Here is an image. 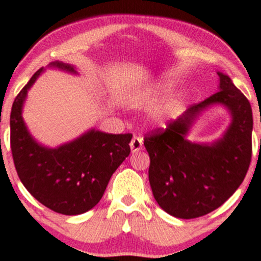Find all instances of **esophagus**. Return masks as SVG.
<instances>
[{
  "label": "esophagus",
  "mask_w": 261,
  "mask_h": 261,
  "mask_svg": "<svg viewBox=\"0 0 261 261\" xmlns=\"http://www.w3.org/2000/svg\"><path fill=\"white\" fill-rule=\"evenodd\" d=\"M142 145H143L142 139H141L140 136H134V139L131 140V142H130L131 151L133 152L140 151V149H142Z\"/></svg>",
  "instance_id": "obj_1"
}]
</instances>
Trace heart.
Segmentation results:
<instances>
[{"label":"heart","instance_id":"heart-1","mask_svg":"<svg viewBox=\"0 0 261 261\" xmlns=\"http://www.w3.org/2000/svg\"><path fill=\"white\" fill-rule=\"evenodd\" d=\"M164 91H166V89H164V88H161L160 91H158V94H161V93H162V92H164Z\"/></svg>","mask_w":261,"mask_h":261}]
</instances>
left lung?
<instances>
[{"mask_svg":"<svg viewBox=\"0 0 261 261\" xmlns=\"http://www.w3.org/2000/svg\"><path fill=\"white\" fill-rule=\"evenodd\" d=\"M220 91L194 104L166 128L145 135L149 155L148 179L155 201L167 214L190 220L220 207L244 180L251 161L253 114L247 97L226 74L218 72ZM232 113L231 126L214 145L184 139L191 122L212 103Z\"/></svg>","mask_w":261,"mask_h":261,"instance_id":"obj_1","label":"left lung"}]
</instances>
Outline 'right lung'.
I'll return each mask as SVG.
<instances>
[{"instance_id":"right-lung-1","label":"right lung","mask_w":261,"mask_h":261,"mask_svg":"<svg viewBox=\"0 0 261 261\" xmlns=\"http://www.w3.org/2000/svg\"><path fill=\"white\" fill-rule=\"evenodd\" d=\"M76 72L72 66L51 64ZM43 68L17 94L11 110V151L20 181L45 207L58 214L81 215L99 202L113 173L130 154L133 134L91 130L59 148L38 145L22 119V106Z\"/></svg>"}]
</instances>
